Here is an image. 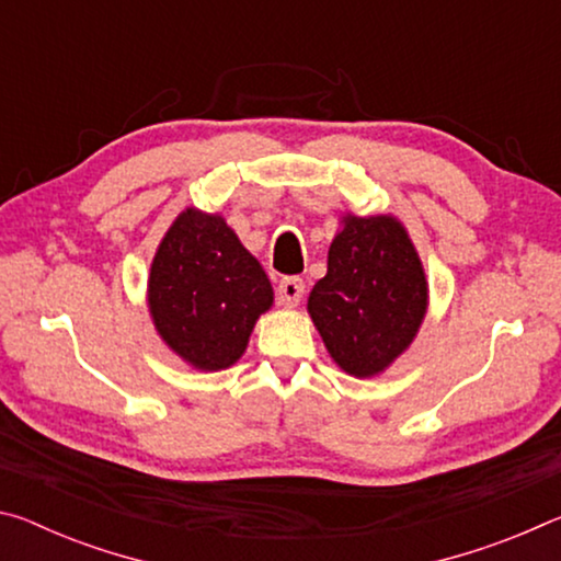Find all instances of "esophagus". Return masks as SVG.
I'll return each instance as SVG.
<instances>
[{
    "label": "esophagus",
    "instance_id": "34e87169",
    "mask_svg": "<svg viewBox=\"0 0 561 561\" xmlns=\"http://www.w3.org/2000/svg\"><path fill=\"white\" fill-rule=\"evenodd\" d=\"M277 294H279V301L284 304V307H289V309L297 307V304H299L301 297H304V282H301L299 277L282 279Z\"/></svg>",
    "mask_w": 561,
    "mask_h": 561
}]
</instances>
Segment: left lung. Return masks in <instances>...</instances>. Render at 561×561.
I'll list each match as a JSON object with an SVG mask.
<instances>
[{
  "label": "left lung",
  "mask_w": 561,
  "mask_h": 561,
  "mask_svg": "<svg viewBox=\"0 0 561 561\" xmlns=\"http://www.w3.org/2000/svg\"><path fill=\"white\" fill-rule=\"evenodd\" d=\"M307 311L341 371L381 376L428 314V277L396 215L344 213Z\"/></svg>",
  "instance_id": "left-lung-1"
}]
</instances>
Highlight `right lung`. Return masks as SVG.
<instances>
[{
	"label": "right lung",
	"instance_id": "1",
	"mask_svg": "<svg viewBox=\"0 0 561 561\" xmlns=\"http://www.w3.org/2000/svg\"><path fill=\"white\" fill-rule=\"evenodd\" d=\"M146 301L160 341L190 368L213 374L242 358L274 289L220 213L185 207L150 262Z\"/></svg>",
	"mask_w": 561,
	"mask_h": 561
}]
</instances>
